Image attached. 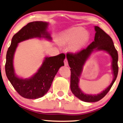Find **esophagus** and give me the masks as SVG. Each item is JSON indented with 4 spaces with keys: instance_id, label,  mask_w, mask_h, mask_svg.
I'll return each mask as SVG.
<instances>
[{
    "instance_id": "1",
    "label": "esophagus",
    "mask_w": 123,
    "mask_h": 123,
    "mask_svg": "<svg viewBox=\"0 0 123 123\" xmlns=\"http://www.w3.org/2000/svg\"><path fill=\"white\" fill-rule=\"evenodd\" d=\"M64 63L65 66H68V60H67V59H64Z\"/></svg>"
}]
</instances>
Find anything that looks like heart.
I'll use <instances>...</instances> for the list:
<instances>
[{
  "mask_svg": "<svg viewBox=\"0 0 123 123\" xmlns=\"http://www.w3.org/2000/svg\"><path fill=\"white\" fill-rule=\"evenodd\" d=\"M89 36L83 28L73 27L62 33L60 41L64 44H73L72 49L74 51H79L89 41Z\"/></svg>",
  "mask_w": 123,
  "mask_h": 123,
  "instance_id": "obj_1",
  "label": "heart"
}]
</instances>
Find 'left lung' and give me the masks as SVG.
Wrapping results in <instances>:
<instances>
[{"mask_svg": "<svg viewBox=\"0 0 123 123\" xmlns=\"http://www.w3.org/2000/svg\"><path fill=\"white\" fill-rule=\"evenodd\" d=\"M96 33L94 41L92 42L85 49L76 53H67V58L71 68L70 87L71 92L76 97L85 102H97L106 96L113 85L117 76L118 53L114 45L111 37L98 26H95ZM94 49L106 51L111 55L112 59V68L114 78L113 81L108 87L102 93L97 95H89L83 93L79 87V78L83 66L88 56Z\"/></svg>", "mask_w": 123, "mask_h": 123, "instance_id": "1", "label": "left lung"}]
</instances>
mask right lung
<instances>
[{
  "mask_svg": "<svg viewBox=\"0 0 123 123\" xmlns=\"http://www.w3.org/2000/svg\"><path fill=\"white\" fill-rule=\"evenodd\" d=\"M48 24L35 21L27 24L13 36L6 55V74L15 90L20 96L27 99H37L44 96L50 89L55 76L60 67L64 66L65 55L60 53L45 57L38 72L29 79H21L15 76L13 67V57L18 44L33 37L51 39L46 31Z\"/></svg>",
  "mask_w": 123,
  "mask_h": 123,
  "instance_id": "right-lung-1",
  "label": "right lung"
}]
</instances>
